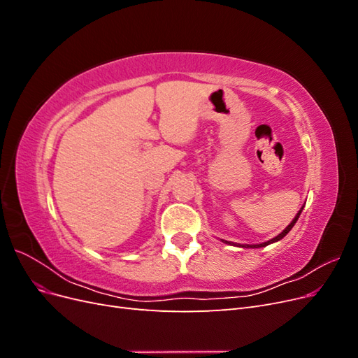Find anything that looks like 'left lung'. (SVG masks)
<instances>
[{"label": "left lung", "instance_id": "8db88e82", "mask_svg": "<svg viewBox=\"0 0 358 358\" xmlns=\"http://www.w3.org/2000/svg\"><path fill=\"white\" fill-rule=\"evenodd\" d=\"M301 210H303V208H301ZM301 210H299V213L296 215V218L291 221V224L287 227V229L280 233V234H278L276 237H273L272 241H267V242H264V243H259V245H243V248H263V246H267V245H270V243H273V242H278V241H280V239H284V237L289 233V230L292 229V227H294V224L297 222V220H299V216H300V213H301ZM224 243H230V242H227V241H222ZM231 245H234V243H231ZM242 246V245H241Z\"/></svg>", "mask_w": 358, "mask_h": 358}]
</instances>
